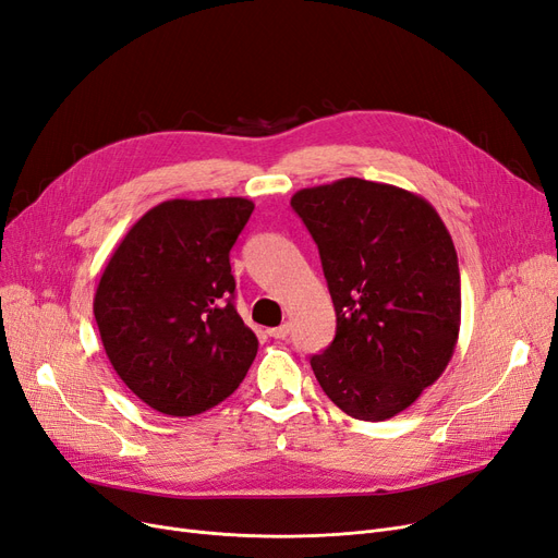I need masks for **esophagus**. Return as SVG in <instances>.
Listing matches in <instances>:
<instances>
[{
    "instance_id": "1",
    "label": "esophagus",
    "mask_w": 558,
    "mask_h": 558,
    "mask_svg": "<svg viewBox=\"0 0 558 558\" xmlns=\"http://www.w3.org/2000/svg\"><path fill=\"white\" fill-rule=\"evenodd\" d=\"M288 332H291V325H288V323L279 325V328H272V330H267V335H270L272 339H286V337H288Z\"/></svg>"
}]
</instances>
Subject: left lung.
<instances>
[{
    "instance_id": "8db88e82",
    "label": "left lung",
    "mask_w": 558,
    "mask_h": 558,
    "mask_svg": "<svg viewBox=\"0 0 558 558\" xmlns=\"http://www.w3.org/2000/svg\"><path fill=\"white\" fill-rule=\"evenodd\" d=\"M337 312V335L312 369L355 420L407 411L446 372L462 325L452 238L413 191L360 178L300 189Z\"/></svg>"
}]
</instances>
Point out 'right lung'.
Listing matches in <instances>:
<instances>
[{
    "instance_id": "obj_1",
    "label": "right lung",
    "mask_w": 558,
    "mask_h": 558,
    "mask_svg": "<svg viewBox=\"0 0 558 558\" xmlns=\"http://www.w3.org/2000/svg\"><path fill=\"white\" fill-rule=\"evenodd\" d=\"M246 198H172L131 226L96 286L94 318L124 386L172 417L217 407L246 376L258 339L235 310L230 248Z\"/></svg>"
}]
</instances>
